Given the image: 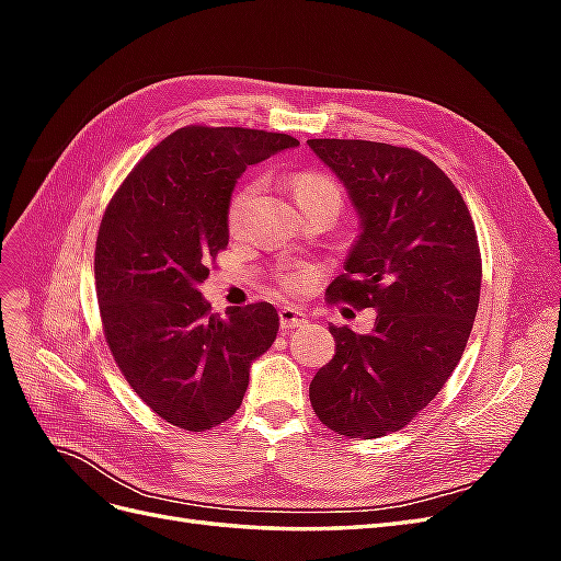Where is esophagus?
Listing matches in <instances>:
<instances>
[{
    "label": "esophagus",
    "instance_id": "1",
    "mask_svg": "<svg viewBox=\"0 0 561 561\" xmlns=\"http://www.w3.org/2000/svg\"><path fill=\"white\" fill-rule=\"evenodd\" d=\"M278 318H280V328L287 332V330H295V328H304L307 325V313H301L293 307H285L278 311Z\"/></svg>",
    "mask_w": 561,
    "mask_h": 561
}]
</instances>
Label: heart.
<instances>
[{
	"instance_id": "heart-1",
	"label": "heart",
	"mask_w": 561,
	"mask_h": 561,
	"mask_svg": "<svg viewBox=\"0 0 561 561\" xmlns=\"http://www.w3.org/2000/svg\"><path fill=\"white\" fill-rule=\"evenodd\" d=\"M293 190H295V198H297L299 206H304V203H309L311 198H318V196H334V198L342 201L336 184L330 178L318 175V173H309V171L299 173L295 178ZM260 192H262V182L254 180V178L236 186L229 203H227V227L231 231H239L245 225V219H248V215L254 206V201H257ZM299 285H301L299 276H290L285 280V287H290V290H295V287H299Z\"/></svg>"
}]
</instances>
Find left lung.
<instances>
[{"label":"left lung","instance_id":"left-lung-1","mask_svg":"<svg viewBox=\"0 0 561 561\" xmlns=\"http://www.w3.org/2000/svg\"><path fill=\"white\" fill-rule=\"evenodd\" d=\"M309 147L360 215L328 301L377 309L369 334L330 325L336 353L309 398L334 433L381 437L426 410L461 360L482 287L478 231L461 192L421 151L334 138Z\"/></svg>","mask_w":561,"mask_h":561}]
</instances>
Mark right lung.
I'll return each instance as SVG.
<instances>
[{"label":"right lung","mask_w":561,"mask_h":561,"mask_svg":"<svg viewBox=\"0 0 561 561\" xmlns=\"http://www.w3.org/2000/svg\"><path fill=\"white\" fill-rule=\"evenodd\" d=\"M299 140L239 126H184L149 149L110 198L95 241L107 346L151 412L201 433L239 410L250 363L274 344L266 301L210 311L198 285L229 245L227 203L248 165Z\"/></svg>","instance_id":"right-lung-1"}]
</instances>
